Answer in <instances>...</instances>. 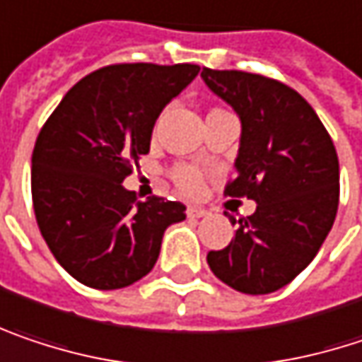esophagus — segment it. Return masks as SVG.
Returning a JSON list of instances; mask_svg holds the SVG:
<instances>
[{"mask_svg":"<svg viewBox=\"0 0 362 362\" xmlns=\"http://www.w3.org/2000/svg\"><path fill=\"white\" fill-rule=\"evenodd\" d=\"M209 214L207 209H203V207H197V205H190L188 209H186V215L188 217H192V219H199V217H205V215Z\"/></svg>","mask_w":362,"mask_h":362,"instance_id":"esophagus-1","label":"esophagus"}]
</instances>
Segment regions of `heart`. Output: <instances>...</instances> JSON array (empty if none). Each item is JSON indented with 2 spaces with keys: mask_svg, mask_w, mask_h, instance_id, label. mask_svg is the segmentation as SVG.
Listing matches in <instances>:
<instances>
[{
  "mask_svg": "<svg viewBox=\"0 0 362 362\" xmlns=\"http://www.w3.org/2000/svg\"><path fill=\"white\" fill-rule=\"evenodd\" d=\"M170 176H172L174 184L180 188L182 192H184V194H190V197L199 194V192L203 190V186H205L203 172H201L199 168H194V165H188V163H178V165H174L172 172H170Z\"/></svg>",
  "mask_w": 362,
  "mask_h": 362,
  "instance_id": "heart-1",
  "label": "heart"
}]
</instances>
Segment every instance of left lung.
Listing matches in <instances>:
<instances>
[{
    "mask_svg": "<svg viewBox=\"0 0 362 362\" xmlns=\"http://www.w3.org/2000/svg\"><path fill=\"white\" fill-rule=\"evenodd\" d=\"M243 122L238 174L226 197L257 201L240 217L232 243L209 250L217 278L245 294H269L290 284L319 252L340 203L334 141L311 105L288 84L243 70L201 72Z\"/></svg>",
    "mask_w": 362,
    "mask_h": 362,
    "instance_id": "obj_1",
    "label": "left lung"
}]
</instances>
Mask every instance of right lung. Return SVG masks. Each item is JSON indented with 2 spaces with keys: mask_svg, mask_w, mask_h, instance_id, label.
Here are the masks:
<instances>
[{
  "mask_svg": "<svg viewBox=\"0 0 362 362\" xmlns=\"http://www.w3.org/2000/svg\"><path fill=\"white\" fill-rule=\"evenodd\" d=\"M197 64H112L74 84L33 148L37 226L57 263L97 290L130 286L153 269L163 232L184 205L136 201L122 182L147 155L161 110L199 74Z\"/></svg>",
  "mask_w": 362,
  "mask_h": 362,
  "instance_id": "obj_1",
  "label": "right lung"
}]
</instances>
